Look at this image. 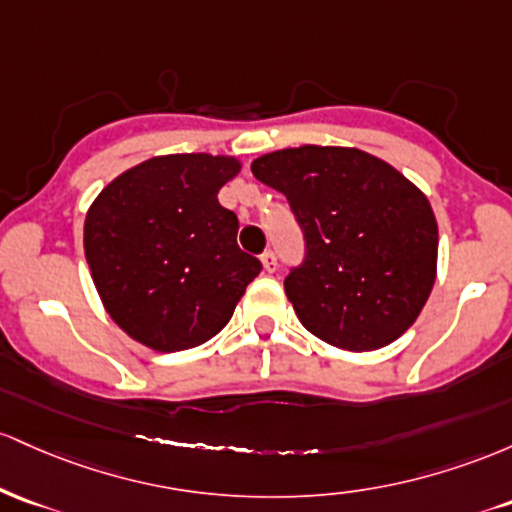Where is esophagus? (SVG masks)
Returning a JSON list of instances; mask_svg holds the SVG:
<instances>
[{"label": "esophagus", "mask_w": 512, "mask_h": 512, "mask_svg": "<svg viewBox=\"0 0 512 512\" xmlns=\"http://www.w3.org/2000/svg\"><path fill=\"white\" fill-rule=\"evenodd\" d=\"M261 263H263V271H266V273L278 271V256H275L273 251H263Z\"/></svg>", "instance_id": "34e87169"}]
</instances>
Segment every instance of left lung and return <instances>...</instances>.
<instances>
[{"label": "left lung", "mask_w": 512, "mask_h": 512, "mask_svg": "<svg viewBox=\"0 0 512 512\" xmlns=\"http://www.w3.org/2000/svg\"><path fill=\"white\" fill-rule=\"evenodd\" d=\"M251 171L287 198L304 261L285 295L309 333L343 350H377L421 314L438 271V222L404 174L355 147L263 154Z\"/></svg>", "instance_id": "8db88e82"}]
</instances>
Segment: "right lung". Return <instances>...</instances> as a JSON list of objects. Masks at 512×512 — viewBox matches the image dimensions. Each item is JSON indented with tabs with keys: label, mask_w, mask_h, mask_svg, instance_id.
<instances>
[{
	"label": "right lung",
	"mask_w": 512,
	"mask_h": 512,
	"mask_svg": "<svg viewBox=\"0 0 512 512\" xmlns=\"http://www.w3.org/2000/svg\"><path fill=\"white\" fill-rule=\"evenodd\" d=\"M234 157L166 154L113 179L84 220V254L111 319L159 353L195 348L232 319L261 261L237 246L217 193Z\"/></svg>",
	"instance_id": "add662e5"
}]
</instances>
